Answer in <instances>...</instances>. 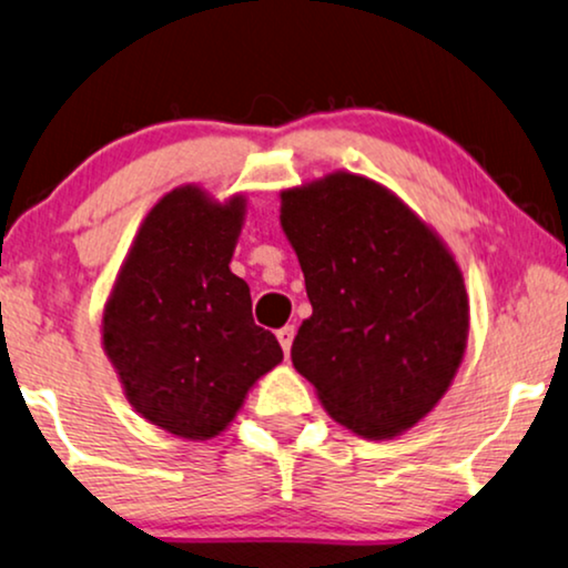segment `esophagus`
<instances>
[{
  "instance_id": "esophagus-1",
  "label": "esophagus",
  "mask_w": 568,
  "mask_h": 568,
  "mask_svg": "<svg viewBox=\"0 0 568 568\" xmlns=\"http://www.w3.org/2000/svg\"><path fill=\"white\" fill-rule=\"evenodd\" d=\"M293 337H296V327H293V324H285V327L277 329V339H280V345H283L285 353H291Z\"/></svg>"
}]
</instances>
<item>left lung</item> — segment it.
I'll return each instance as SVG.
<instances>
[{
  "label": "left lung",
  "mask_w": 568,
  "mask_h": 568,
  "mask_svg": "<svg viewBox=\"0 0 568 568\" xmlns=\"http://www.w3.org/2000/svg\"><path fill=\"white\" fill-rule=\"evenodd\" d=\"M312 316L291 358L337 423L363 438L410 428L442 399L467 345L457 262L389 189L353 173L283 192Z\"/></svg>",
  "instance_id": "left-lung-1"
}]
</instances>
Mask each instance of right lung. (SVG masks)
<instances>
[{
	"label": "right lung",
	"instance_id": "1",
	"mask_svg": "<svg viewBox=\"0 0 568 568\" xmlns=\"http://www.w3.org/2000/svg\"><path fill=\"white\" fill-rule=\"evenodd\" d=\"M244 196L165 194L142 223L103 312V347L130 403L184 438L217 436L252 384L283 361L231 272Z\"/></svg>",
	"mask_w": 568,
	"mask_h": 568
}]
</instances>
